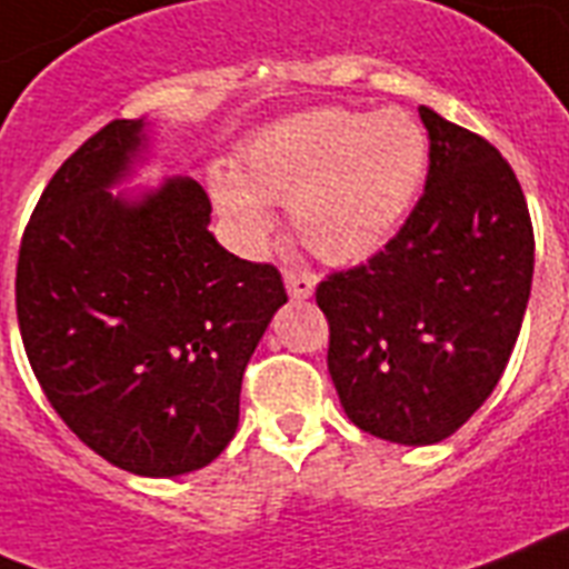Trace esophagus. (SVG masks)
<instances>
[{
	"mask_svg": "<svg viewBox=\"0 0 569 569\" xmlns=\"http://www.w3.org/2000/svg\"><path fill=\"white\" fill-rule=\"evenodd\" d=\"M284 288H288L290 299H311L313 290H317V276L290 267V270H284Z\"/></svg>",
	"mask_w": 569,
	"mask_h": 569,
	"instance_id": "esophagus-1",
	"label": "esophagus"
}]
</instances>
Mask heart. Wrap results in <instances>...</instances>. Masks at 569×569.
Segmentation results:
<instances>
[{
	"instance_id": "heart-1",
	"label": "heart",
	"mask_w": 569,
	"mask_h": 569,
	"mask_svg": "<svg viewBox=\"0 0 569 569\" xmlns=\"http://www.w3.org/2000/svg\"><path fill=\"white\" fill-rule=\"evenodd\" d=\"M430 139L410 112L308 110L273 121L220 173L211 197L238 241L276 229L267 203H290L296 234L331 264H355L392 241L421 194Z\"/></svg>"
}]
</instances>
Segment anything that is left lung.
<instances>
[{
	"instance_id": "left-lung-1",
	"label": "left lung",
	"mask_w": 569,
	"mask_h": 569,
	"mask_svg": "<svg viewBox=\"0 0 569 569\" xmlns=\"http://www.w3.org/2000/svg\"><path fill=\"white\" fill-rule=\"evenodd\" d=\"M430 136L425 194L366 264L328 276V372L360 430L436 445L503 375L532 288L535 238L520 182L482 136L419 107Z\"/></svg>"
}]
</instances>
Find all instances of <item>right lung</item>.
<instances>
[{
	"label": "right lung",
	"mask_w": 569,
	"mask_h": 569,
	"mask_svg": "<svg viewBox=\"0 0 569 569\" xmlns=\"http://www.w3.org/2000/svg\"><path fill=\"white\" fill-rule=\"evenodd\" d=\"M153 142L144 116L112 121L51 177L22 234L17 317L83 445L139 477H180L232 442L243 369L288 293L276 267L220 247L191 177L116 191Z\"/></svg>",
	"instance_id": "add662e5"
}]
</instances>
